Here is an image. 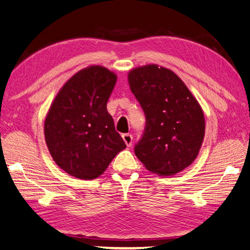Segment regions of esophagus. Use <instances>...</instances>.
Returning a JSON list of instances; mask_svg holds the SVG:
<instances>
[{"mask_svg": "<svg viewBox=\"0 0 250 250\" xmlns=\"http://www.w3.org/2000/svg\"><path fill=\"white\" fill-rule=\"evenodd\" d=\"M122 139H124L125 143L126 145V146H130L131 145H132V135H131L130 133H125L122 134Z\"/></svg>", "mask_w": 250, "mask_h": 250, "instance_id": "obj_1", "label": "esophagus"}]
</instances>
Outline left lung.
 <instances>
[{"label":"left lung","mask_w":250,"mask_h":250,"mask_svg":"<svg viewBox=\"0 0 250 250\" xmlns=\"http://www.w3.org/2000/svg\"><path fill=\"white\" fill-rule=\"evenodd\" d=\"M130 89L146 115L145 134L134 153L146 170L171 176L191 166L205 135L195 97L171 69L150 64L129 71Z\"/></svg>","instance_id":"1"}]
</instances>
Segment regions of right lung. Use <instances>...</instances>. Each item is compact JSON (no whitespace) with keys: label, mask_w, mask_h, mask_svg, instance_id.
I'll return each instance as SVG.
<instances>
[{"label":"right lung","mask_w":250,"mask_h":250,"mask_svg":"<svg viewBox=\"0 0 250 250\" xmlns=\"http://www.w3.org/2000/svg\"><path fill=\"white\" fill-rule=\"evenodd\" d=\"M117 75L105 67H86L64 83L44 124L45 141L55 163L69 175L94 180L125 149L107 103Z\"/></svg>","instance_id":"add662e5"}]
</instances>
